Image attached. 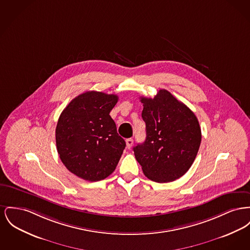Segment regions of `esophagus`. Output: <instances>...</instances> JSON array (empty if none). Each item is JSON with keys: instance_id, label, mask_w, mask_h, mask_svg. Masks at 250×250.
Instances as JSON below:
<instances>
[{"instance_id": "esophagus-1", "label": "esophagus", "mask_w": 250, "mask_h": 250, "mask_svg": "<svg viewBox=\"0 0 250 250\" xmlns=\"http://www.w3.org/2000/svg\"><path fill=\"white\" fill-rule=\"evenodd\" d=\"M125 143H126V147H127L128 149H130L133 146V139H131V138L127 139V140L125 141Z\"/></svg>"}]
</instances>
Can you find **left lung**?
Returning a JSON list of instances; mask_svg holds the SVG:
<instances>
[{"label":"left lung","instance_id":"obj_1","mask_svg":"<svg viewBox=\"0 0 250 250\" xmlns=\"http://www.w3.org/2000/svg\"><path fill=\"white\" fill-rule=\"evenodd\" d=\"M146 125L145 143L134 147L146 176L156 182L174 181L191 166L201 143L198 120L191 109L166 89L154 98L141 97Z\"/></svg>","mask_w":250,"mask_h":250}]
</instances>
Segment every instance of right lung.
Instances as JSON below:
<instances>
[{
    "label": "right lung",
    "instance_id": "add662e5",
    "mask_svg": "<svg viewBox=\"0 0 250 250\" xmlns=\"http://www.w3.org/2000/svg\"><path fill=\"white\" fill-rule=\"evenodd\" d=\"M115 94L86 91L73 99L59 116L56 143L59 158L75 176L99 181L111 175L125 147L109 113Z\"/></svg>",
    "mask_w": 250,
    "mask_h": 250
}]
</instances>
